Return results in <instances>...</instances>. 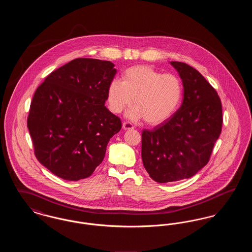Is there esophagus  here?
Masks as SVG:
<instances>
[{
    "mask_svg": "<svg viewBox=\"0 0 252 252\" xmlns=\"http://www.w3.org/2000/svg\"><path fill=\"white\" fill-rule=\"evenodd\" d=\"M134 126H132L130 123H127V122H125L123 123V129L124 130H129V129H133Z\"/></svg>",
    "mask_w": 252,
    "mask_h": 252,
    "instance_id": "obj_1",
    "label": "esophagus"
}]
</instances>
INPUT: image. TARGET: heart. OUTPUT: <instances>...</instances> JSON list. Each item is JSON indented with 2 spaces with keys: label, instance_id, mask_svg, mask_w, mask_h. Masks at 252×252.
Segmentation results:
<instances>
[{
  "label": "heart",
  "instance_id": "obj_1",
  "mask_svg": "<svg viewBox=\"0 0 252 252\" xmlns=\"http://www.w3.org/2000/svg\"><path fill=\"white\" fill-rule=\"evenodd\" d=\"M182 84L172 73H162L148 65H136L122 74V81L114 79L108 87V108L116 114L131 106L127 117L144 119L148 125L158 126L169 119L180 105Z\"/></svg>",
  "mask_w": 252,
  "mask_h": 252
}]
</instances>
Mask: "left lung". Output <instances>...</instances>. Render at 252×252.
<instances>
[{"label":"left lung","mask_w":252,"mask_h":252,"mask_svg":"<svg viewBox=\"0 0 252 252\" xmlns=\"http://www.w3.org/2000/svg\"><path fill=\"white\" fill-rule=\"evenodd\" d=\"M183 84L180 108L152 130L142 132V158L159 183L189 179L208 163L222 130V105L216 90L190 65L171 61Z\"/></svg>","instance_id":"left-lung-1"}]
</instances>
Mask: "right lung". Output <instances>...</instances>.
Wrapping results in <instances>:
<instances>
[{
  "label": "right lung",
  "instance_id": "right-lung-1",
  "mask_svg": "<svg viewBox=\"0 0 252 252\" xmlns=\"http://www.w3.org/2000/svg\"><path fill=\"white\" fill-rule=\"evenodd\" d=\"M116 72L110 61L75 59L36 89L27 127L37 160L59 178L90 177L120 131V118L105 106Z\"/></svg>",
  "mask_w": 252,
  "mask_h": 252
}]
</instances>
